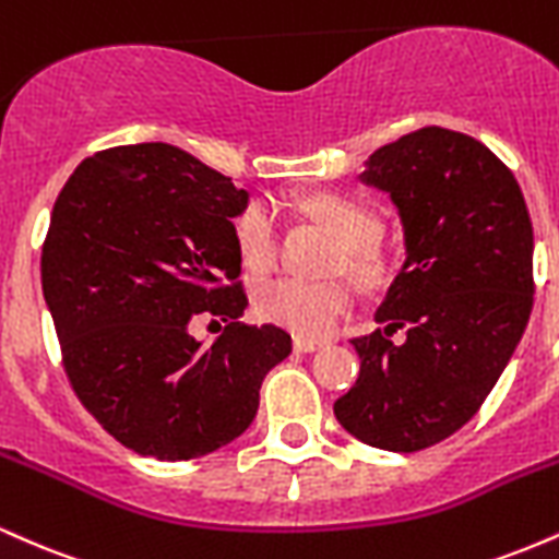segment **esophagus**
<instances>
[{
  "instance_id": "esophagus-1",
  "label": "esophagus",
  "mask_w": 559,
  "mask_h": 559,
  "mask_svg": "<svg viewBox=\"0 0 559 559\" xmlns=\"http://www.w3.org/2000/svg\"><path fill=\"white\" fill-rule=\"evenodd\" d=\"M320 346H323V342H312V338H294V349L297 352H316V349H320Z\"/></svg>"
}]
</instances>
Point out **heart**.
Segmentation results:
<instances>
[{"instance_id": "obj_1", "label": "heart", "mask_w": 559, "mask_h": 559, "mask_svg": "<svg viewBox=\"0 0 559 559\" xmlns=\"http://www.w3.org/2000/svg\"><path fill=\"white\" fill-rule=\"evenodd\" d=\"M305 207L342 243L333 258V271L349 273L365 288L389 284L391 260L378 243L381 217L373 210L338 194H316L307 199ZM234 236L247 267L258 273L271 271L281 249V223L273 202H249L236 215ZM355 294L342 278L320 284L301 278H271L254 288V307L260 318L307 338H323L336 331L338 323L349 316Z\"/></svg>"}]
</instances>
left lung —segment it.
Here are the masks:
<instances>
[{
	"label": "left lung",
	"mask_w": 559,
	"mask_h": 559,
	"mask_svg": "<svg viewBox=\"0 0 559 559\" xmlns=\"http://www.w3.org/2000/svg\"><path fill=\"white\" fill-rule=\"evenodd\" d=\"M362 181L389 191L404 260L376 320L352 338L360 378L333 404L362 444L420 452L465 426L521 342L534 307V228L489 146L428 126L376 150ZM400 328L402 345L388 338Z\"/></svg>",
	"instance_id": "8db88e82"
}]
</instances>
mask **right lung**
<instances>
[{
    "label": "right lung",
    "instance_id": "add662e5",
    "mask_svg": "<svg viewBox=\"0 0 559 559\" xmlns=\"http://www.w3.org/2000/svg\"><path fill=\"white\" fill-rule=\"evenodd\" d=\"M249 194L170 144L86 157L57 197L41 288L62 368L112 439L165 463L226 447L254 420L262 378L292 352L243 325L234 217ZM227 323L202 350L190 323ZM219 328V324H218Z\"/></svg>",
    "mask_w": 559,
    "mask_h": 559
}]
</instances>
